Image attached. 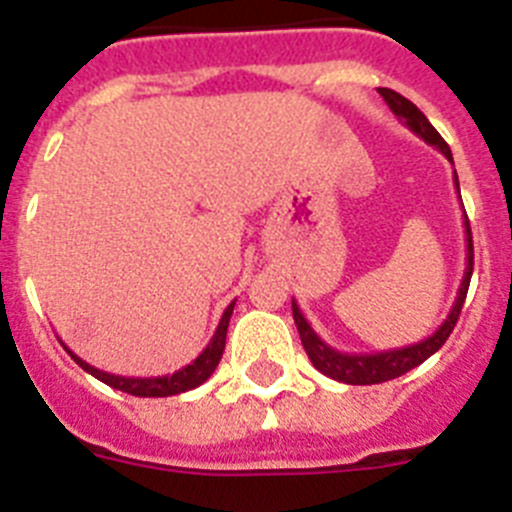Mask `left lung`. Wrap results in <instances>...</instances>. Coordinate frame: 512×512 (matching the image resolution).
Masks as SVG:
<instances>
[{
    "mask_svg": "<svg viewBox=\"0 0 512 512\" xmlns=\"http://www.w3.org/2000/svg\"><path fill=\"white\" fill-rule=\"evenodd\" d=\"M379 94H382L384 102L390 104V110L395 112L397 120L405 122V125L418 135V138H423L428 146L441 151L443 156L449 158L451 164H454L449 143L438 135V130L428 122V117H425L423 112L410 102V99L392 92V89H379ZM454 184H456V192H459V176H456V171H454ZM464 235H467V269H464V279H461L459 292H456L454 307L449 310L446 320L438 325L436 333H431V336L423 338V341L418 343H410V346H402V348H392V351H374V354H346V351H338V348L328 346V343H325L315 330H312V325L307 323V318L302 315L297 302L292 300V315H295L302 346H305L312 366H315L318 372H323L325 377L336 379V382H343V384H379V382H390V379L395 377H402L405 372H410V369H415L418 364H423L428 356L436 354L438 348L446 343V338L451 336L456 320H459L461 305H464V300H467L469 279H472L474 246H472V228H469L467 212H464Z\"/></svg>",
    "mask_w": 512,
    "mask_h": 512,
    "instance_id": "8db88e82",
    "label": "left lung"
}]
</instances>
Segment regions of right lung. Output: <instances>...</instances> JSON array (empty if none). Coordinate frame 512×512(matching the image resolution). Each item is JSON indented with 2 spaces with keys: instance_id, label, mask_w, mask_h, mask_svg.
<instances>
[{
  "instance_id": "obj_1",
  "label": "right lung",
  "mask_w": 512,
  "mask_h": 512,
  "mask_svg": "<svg viewBox=\"0 0 512 512\" xmlns=\"http://www.w3.org/2000/svg\"><path fill=\"white\" fill-rule=\"evenodd\" d=\"M233 307H235V300L225 307L223 318H220V323H217L215 328V336L210 338L205 351H202L192 364L182 366V369L174 374H164V377H120V374L102 372V369H97V366L87 364L81 356H76L69 346H63V348L69 351L71 359H74L84 372H89L92 377H97L99 382L110 384V387H115V390L120 392H128V395H135V397L182 395V392H189L194 390V387H200L202 382H207V379L212 377V372L217 369V364H220V359H223L225 336H228V323H230V315H233Z\"/></svg>"
}]
</instances>
